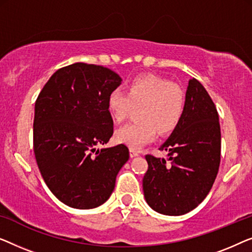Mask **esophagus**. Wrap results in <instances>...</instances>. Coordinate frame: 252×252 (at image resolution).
Instances as JSON below:
<instances>
[{
	"instance_id": "obj_1",
	"label": "esophagus",
	"mask_w": 252,
	"mask_h": 252,
	"mask_svg": "<svg viewBox=\"0 0 252 252\" xmlns=\"http://www.w3.org/2000/svg\"><path fill=\"white\" fill-rule=\"evenodd\" d=\"M139 155V152L137 150H134V148H130V157L131 158H134V157H138Z\"/></svg>"
}]
</instances>
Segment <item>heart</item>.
I'll return each instance as SVG.
<instances>
[{"label": "heart", "mask_w": 252, "mask_h": 252, "mask_svg": "<svg viewBox=\"0 0 252 252\" xmlns=\"http://www.w3.org/2000/svg\"><path fill=\"white\" fill-rule=\"evenodd\" d=\"M186 99L178 86L163 77L146 74L134 77L126 92L114 89L108 94L107 107L116 122H123L139 108L140 121L129 123L118 130V141L130 148H139L153 140L157 132L166 136L175 131L185 113Z\"/></svg>", "instance_id": "b5f03b06"}]
</instances>
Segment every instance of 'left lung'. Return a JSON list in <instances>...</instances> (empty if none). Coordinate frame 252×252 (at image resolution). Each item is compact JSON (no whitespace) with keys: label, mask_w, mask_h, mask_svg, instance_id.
<instances>
[{"label":"left lung","mask_w":252,"mask_h":252,"mask_svg":"<svg viewBox=\"0 0 252 252\" xmlns=\"http://www.w3.org/2000/svg\"><path fill=\"white\" fill-rule=\"evenodd\" d=\"M217 108L204 87L189 80L184 118L160 147L168 160L147 154L144 195L153 210L180 216L195 209L210 192L220 163Z\"/></svg>","instance_id":"left-lung-1"}]
</instances>
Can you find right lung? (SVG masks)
<instances>
[{"label": "right lung", "mask_w": 252, "mask_h": 252, "mask_svg": "<svg viewBox=\"0 0 252 252\" xmlns=\"http://www.w3.org/2000/svg\"><path fill=\"white\" fill-rule=\"evenodd\" d=\"M120 83L106 67L75 63L57 70L35 101L37 166L49 189L68 207L92 209L107 201L129 160L123 144L95 148L113 134L107 99Z\"/></svg>", "instance_id": "1"}]
</instances>
